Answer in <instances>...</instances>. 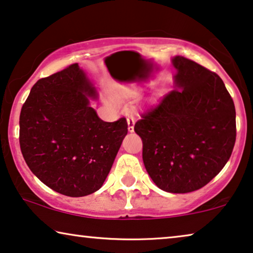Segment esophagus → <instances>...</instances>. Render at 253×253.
I'll return each instance as SVG.
<instances>
[{
    "label": "esophagus",
    "mask_w": 253,
    "mask_h": 253,
    "mask_svg": "<svg viewBox=\"0 0 253 253\" xmlns=\"http://www.w3.org/2000/svg\"><path fill=\"white\" fill-rule=\"evenodd\" d=\"M127 124H128V130L133 131L134 130V125H135V118L133 116H128Z\"/></svg>",
    "instance_id": "1"
}]
</instances>
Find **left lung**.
Listing matches in <instances>:
<instances>
[{
  "label": "left lung",
  "mask_w": 253,
  "mask_h": 253,
  "mask_svg": "<svg viewBox=\"0 0 253 253\" xmlns=\"http://www.w3.org/2000/svg\"><path fill=\"white\" fill-rule=\"evenodd\" d=\"M174 89L141 115L145 169L156 186L186 194L208 184L232 156L236 112L218 74L183 56L172 60Z\"/></svg>",
  "instance_id": "8db88e82"
}]
</instances>
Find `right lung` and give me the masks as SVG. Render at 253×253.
<instances>
[{"instance_id": "right-lung-1", "label": "right lung", "mask_w": 253, "mask_h": 253, "mask_svg": "<svg viewBox=\"0 0 253 253\" xmlns=\"http://www.w3.org/2000/svg\"><path fill=\"white\" fill-rule=\"evenodd\" d=\"M88 97L97 98V91L76 63L38 80L20 111L27 166L45 186L70 197L102 187L128 131L126 118L99 119Z\"/></svg>"}]
</instances>
